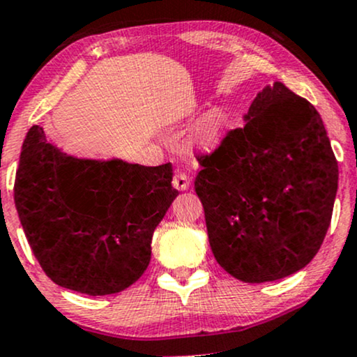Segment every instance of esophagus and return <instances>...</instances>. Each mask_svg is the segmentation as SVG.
Wrapping results in <instances>:
<instances>
[{
    "label": "esophagus",
    "instance_id": "obj_1",
    "mask_svg": "<svg viewBox=\"0 0 357 357\" xmlns=\"http://www.w3.org/2000/svg\"><path fill=\"white\" fill-rule=\"evenodd\" d=\"M173 186L179 191L188 190V188H190V178H188L184 173H181V171H178L173 178Z\"/></svg>",
    "mask_w": 357,
    "mask_h": 357
}]
</instances>
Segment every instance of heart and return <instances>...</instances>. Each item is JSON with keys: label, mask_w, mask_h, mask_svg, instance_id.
Here are the masks:
<instances>
[{"label": "heart", "mask_w": 357, "mask_h": 357, "mask_svg": "<svg viewBox=\"0 0 357 357\" xmlns=\"http://www.w3.org/2000/svg\"><path fill=\"white\" fill-rule=\"evenodd\" d=\"M228 126V116L223 109H213L198 122L192 132V141L203 149L218 146Z\"/></svg>", "instance_id": "obj_1"}]
</instances>
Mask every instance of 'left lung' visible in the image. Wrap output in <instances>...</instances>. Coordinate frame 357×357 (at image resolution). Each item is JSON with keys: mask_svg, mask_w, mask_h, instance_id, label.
<instances>
[{"mask_svg": "<svg viewBox=\"0 0 357 357\" xmlns=\"http://www.w3.org/2000/svg\"><path fill=\"white\" fill-rule=\"evenodd\" d=\"M245 121L198 155L195 190L216 261L261 284L298 272L319 252L339 169L319 112L282 82L258 93Z\"/></svg>", "mask_w": 357, "mask_h": 357, "instance_id": "1", "label": "left lung"}]
</instances>
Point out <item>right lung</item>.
<instances>
[{
    "label": "right lung",
    "instance_id": "right-lung-1",
    "mask_svg": "<svg viewBox=\"0 0 357 357\" xmlns=\"http://www.w3.org/2000/svg\"><path fill=\"white\" fill-rule=\"evenodd\" d=\"M171 181V162L72 158L33 126L16 169L15 204L31 252L56 285L109 296L149 265L153 233L178 196Z\"/></svg>",
    "mask_w": 357,
    "mask_h": 357
}]
</instances>
